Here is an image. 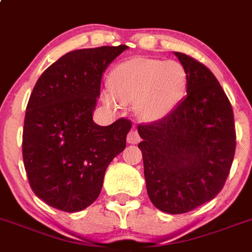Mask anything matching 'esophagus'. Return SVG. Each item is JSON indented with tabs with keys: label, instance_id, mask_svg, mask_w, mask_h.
I'll list each match as a JSON object with an SVG mask.
<instances>
[{
	"label": "esophagus",
	"instance_id": "obj_1",
	"mask_svg": "<svg viewBox=\"0 0 252 252\" xmlns=\"http://www.w3.org/2000/svg\"><path fill=\"white\" fill-rule=\"evenodd\" d=\"M139 139H141L139 138V134H138V132L135 130V129H132V130L128 133V135H126V142L130 144L138 143Z\"/></svg>",
	"mask_w": 252,
	"mask_h": 252
}]
</instances>
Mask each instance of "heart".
I'll use <instances>...</instances> for the list:
<instances>
[{
  "instance_id": "1",
  "label": "heart",
  "mask_w": 252,
  "mask_h": 252,
  "mask_svg": "<svg viewBox=\"0 0 252 252\" xmlns=\"http://www.w3.org/2000/svg\"><path fill=\"white\" fill-rule=\"evenodd\" d=\"M104 102L118 108L120 100L133 105L141 119L155 122L165 118L183 97L187 72L175 61L133 58L111 71Z\"/></svg>"
}]
</instances>
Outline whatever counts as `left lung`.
Returning a JSON list of instances; mask_svg holds the SVG:
<instances>
[{
  "label": "left lung",
  "mask_w": 252,
  "mask_h": 252,
  "mask_svg": "<svg viewBox=\"0 0 252 252\" xmlns=\"http://www.w3.org/2000/svg\"><path fill=\"white\" fill-rule=\"evenodd\" d=\"M187 72V95L163 119L139 124L144 178L153 205L180 214L222 190L236 150L231 102L209 69L175 52Z\"/></svg>",
  "instance_id": "left-lung-1"
}]
</instances>
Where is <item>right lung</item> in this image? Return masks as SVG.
<instances>
[{
	"label": "right lung",
	"instance_id": "obj_1",
	"mask_svg": "<svg viewBox=\"0 0 252 252\" xmlns=\"http://www.w3.org/2000/svg\"><path fill=\"white\" fill-rule=\"evenodd\" d=\"M126 45L78 49L36 81L26 106L23 158L35 195L63 212H80L101 191L109 163L126 146L132 123H94L101 77Z\"/></svg>",
	"mask_w": 252,
	"mask_h": 252
}]
</instances>
